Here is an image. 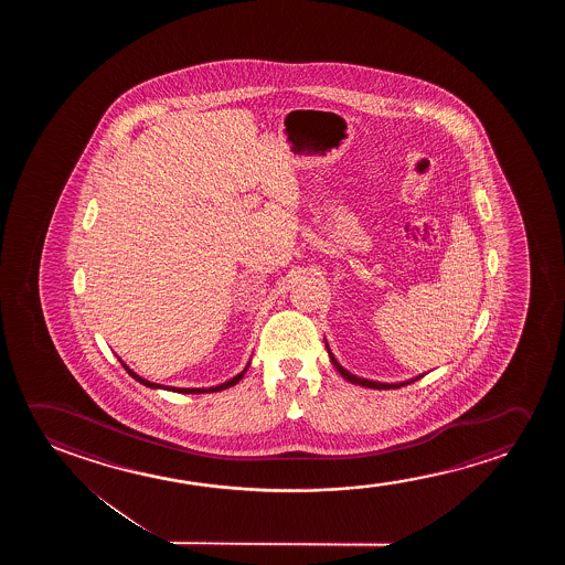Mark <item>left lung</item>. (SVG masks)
I'll return each mask as SVG.
<instances>
[{
  "instance_id": "8db88e82",
  "label": "left lung",
  "mask_w": 565,
  "mask_h": 565,
  "mask_svg": "<svg viewBox=\"0 0 565 565\" xmlns=\"http://www.w3.org/2000/svg\"><path fill=\"white\" fill-rule=\"evenodd\" d=\"M326 349H328V355H330V361H332L333 366L338 369V372H340L341 376L348 380V382H351V384H356V386L374 387V390H395V387L407 386V384H411V382H415V380L423 379V374H420V376H417V379H411L407 380V382H397V384H386V382H374V380L361 379V376H355V374H351V372H349L348 369H343V366H341V364L338 363V359L333 356L332 351H330V348H328V341H326Z\"/></svg>"
}]
</instances>
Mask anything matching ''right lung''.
Instances as JSON below:
<instances>
[{"label": "right lung", "mask_w": 565, "mask_h": 565, "mask_svg": "<svg viewBox=\"0 0 565 565\" xmlns=\"http://www.w3.org/2000/svg\"><path fill=\"white\" fill-rule=\"evenodd\" d=\"M119 363L124 364L125 371H127V374L129 376H132V379L137 380V382H140L142 386L152 387V390H170V392H178V394H212V392H222V390H227V387L235 386L237 382H239L243 376H245V372H247L248 364H250V361H248L247 366L243 369V371L237 374V376H233L232 380H227V382H224V384H220V386H212V387H170V386H162V384H154V382H150V380H145L142 376H139L137 372H132L127 364L119 359Z\"/></svg>", "instance_id": "obj_1"}]
</instances>
